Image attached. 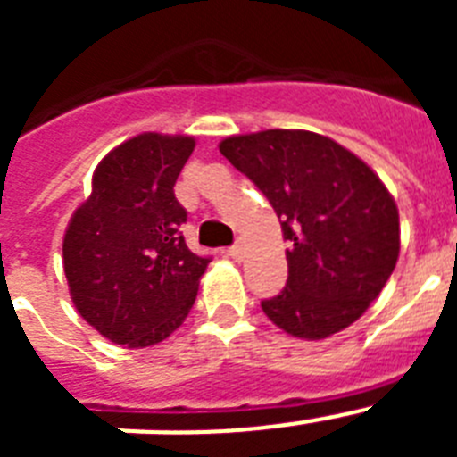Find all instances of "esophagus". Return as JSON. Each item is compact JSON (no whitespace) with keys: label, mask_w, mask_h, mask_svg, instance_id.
I'll return each mask as SVG.
<instances>
[{"label":"esophagus","mask_w":457,"mask_h":457,"mask_svg":"<svg viewBox=\"0 0 457 457\" xmlns=\"http://www.w3.org/2000/svg\"><path fill=\"white\" fill-rule=\"evenodd\" d=\"M226 253H228L231 258H236V261L237 258H242V253H245V245H242V240H237L236 245H231V247L226 249Z\"/></svg>","instance_id":"34e87169"}]
</instances>
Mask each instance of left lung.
I'll list each match as a JSON object with an SVG mask.
<instances>
[{
	"label": "left lung",
	"instance_id": "obj_1",
	"mask_svg": "<svg viewBox=\"0 0 457 457\" xmlns=\"http://www.w3.org/2000/svg\"><path fill=\"white\" fill-rule=\"evenodd\" d=\"M220 151L268 196L290 242L288 281L261 302L265 316L306 341L359 320L401 252L398 208L373 169L306 130L228 137Z\"/></svg>",
	"mask_w": 457,
	"mask_h": 457
}]
</instances>
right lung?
Segmentation results:
<instances>
[{
  "instance_id": "right-lung-1",
  "label": "right lung",
  "mask_w": 457,
  "mask_h": 457,
  "mask_svg": "<svg viewBox=\"0 0 457 457\" xmlns=\"http://www.w3.org/2000/svg\"><path fill=\"white\" fill-rule=\"evenodd\" d=\"M192 137H132L93 173L91 196L63 237V272L79 316L128 348L164 341L187 318L210 256L187 249V210L173 185Z\"/></svg>"
}]
</instances>
